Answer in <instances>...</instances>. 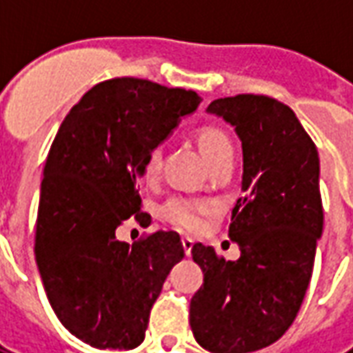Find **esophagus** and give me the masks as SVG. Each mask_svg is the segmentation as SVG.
Wrapping results in <instances>:
<instances>
[{
	"instance_id": "1",
	"label": "esophagus",
	"mask_w": 353,
	"mask_h": 353,
	"mask_svg": "<svg viewBox=\"0 0 353 353\" xmlns=\"http://www.w3.org/2000/svg\"><path fill=\"white\" fill-rule=\"evenodd\" d=\"M192 244H194V242H192L191 238H181V245H183V252H185V255H187V257L191 255Z\"/></svg>"
}]
</instances>
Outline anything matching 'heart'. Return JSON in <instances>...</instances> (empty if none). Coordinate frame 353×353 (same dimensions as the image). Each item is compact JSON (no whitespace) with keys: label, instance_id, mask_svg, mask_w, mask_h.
<instances>
[{"label":"heart","instance_id":"obj_1","mask_svg":"<svg viewBox=\"0 0 353 353\" xmlns=\"http://www.w3.org/2000/svg\"><path fill=\"white\" fill-rule=\"evenodd\" d=\"M199 147L204 159L208 161L210 166H215L217 162L225 161L232 157V143L230 139L223 134L219 128L215 126H204L199 130ZM162 161V151L161 147H154L149 151L145 159V172L147 174H154ZM202 212V206L199 202H192L187 199H172L168 200L164 208H162V214L168 219L170 223H174L179 229L191 230L194 227H199V214Z\"/></svg>","mask_w":353,"mask_h":353}]
</instances>
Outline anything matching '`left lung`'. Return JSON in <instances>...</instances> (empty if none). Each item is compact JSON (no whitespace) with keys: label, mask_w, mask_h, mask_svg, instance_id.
Segmentation results:
<instances>
[{"label":"left lung","mask_w":353,"mask_h":353,"mask_svg":"<svg viewBox=\"0 0 353 353\" xmlns=\"http://www.w3.org/2000/svg\"><path fill=\"white\" fill-rule=\"evenodd\" d=\"M234 126L242 141V192L229 238L240 259L192 245L204 283L191 299V329L212 353H250L288 331L303 304L323 230L319 157L285 103L238 94L206 109Z\"/></svg>","instance_id":"left-lung-1"}]
</instances>
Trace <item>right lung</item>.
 I'll return each instance as SVG.
<instances>
[{
  "label": "right lung",
  "instance_id": "obj_1",
  "mask_svg": "<svg viewBox=\"0 0 353 353\" xmlns=\"http://www.w3.org/2000/svg\"><path fill=\"white\" fill-rule=\"evenodd\" d=\"M200 96L117 77L88 90L65 115L45 162L35 261L62 325L94 348L132 350L172 266L179 234L159 230L126 244L117 227L139 212L145 159L199 108Z\"/></svg>",
  "mask_w": 353,
  "mask_h": 353
}]
</instances>
